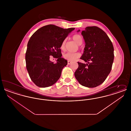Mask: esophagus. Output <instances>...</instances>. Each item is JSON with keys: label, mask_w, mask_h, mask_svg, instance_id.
I'll list each match as a JSON object with an SVG mask.
<instances>
[{"label": "esophagus", "mask_w": 131, "mask_h": 131, "mask_svg": "<svg viewBox=\"0 0 131 131\" xmlns=\"http://www.w3.org/2000/svg\"><path fill=\"white\" fill-rule=\"evenodd\" d=\"M71 63H72V62H71V61H68V65H70V64H71Z\"/></svg>", "instance_id": "1"}]
</instances>
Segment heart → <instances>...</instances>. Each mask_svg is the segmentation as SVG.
Returning <instances> with one entry per match:
<instances>
[{"label":"heart","mask_w":131,"mask_h":131,"mask_svg":"<svg viewBox=\"0 0 131 131\" xmlns=\"http://www.w3.org/2000/svg\"><path fill=\"white\" fill-rule=\"evenodd\" d=\"M73 39L75 42L79 45H80L82 43V38L81 36L79 34H75L73 36ZM65 43H66V40H64L60 46V48L61 50H64L65 48ZM80 56V53L79 52H67L63 54V57L65 59H67L68 61H73L75 60L77 58H78Z\"/></svg>","instance_id":"1"}]
</instances>
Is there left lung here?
<instances>
[{
	"instance_id": "left-lung-1",
	"label": "left lung",
	"mask_w": 131,
	"mask_h": 131,
	"mask_svg": "<svg viewBox=\"0 0 131 131\" xmlns=\"http://www.w3.org/2000/svg\"><path fill=\"white\" fill-rule=\"evenodd\" d=\"M81 35L85 45L80 58L87 63L78 62L75 78L82 86L96 87L106 80L111 71L114 60L113 45L106 33L97 26L86 27Z\"/></svg>"
}]
</instances>
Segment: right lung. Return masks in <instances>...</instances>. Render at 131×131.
Segmentation results:
<instances>
[{"label": "right lung", "mask_w": 131, "mask_h": 131, "mask_svg": "<svg viewBox=\"0 0 131 131\" xmlns=\"http://www.w3.org/2000/svg\"><path fill=\"white\" fill-rule=\"evenodd\" d=\"M74 29L49 25L31 36L25 53L26 66L31 80L38 87L51 86L60 78L62 69L67 64V60L61 57L60 46ZM50 55L57 58L56 63L50 60Z\"/></svg>", "instance_id": "obj_1"}]
</instances>
